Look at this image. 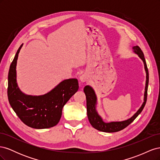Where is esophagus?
<instances>
[{"label": "esophagus", "instance_id": "34e87169", "mask_svg": "<svg viewBox=\"0 0 160 160\" xmlns=\"http://www.w3.org/2000/svg\"><path fill=\"white\" fill-rule=\"evenodd\" d=\"M88 79V75H87V74H85V73L81 75L79 77V80H80V81L81 82V83H84V82L87 81Z\"/></svg>", "mask_w": 160, "mask_h": 160}]
</instances>
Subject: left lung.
Instances as JSON below:
<instances>
[{"instance_id": "obj_1", "label": "left lung", "mask_w": 160, "mask_h": 160, "mask_svg": "<svg viewBox=\"0 0 160 160\" xmlns=\"http://www.w3.org/2000/svg\"><path fill=\"white\" fill-rule=\"evenodd\" d=\"M133 52L138 55V57L141 59L144 64V68L146 72V87H145V92H144V99L143 103H142L140 108L138 110L132 118L129 119L122 121V122H111L109 123L104 122L101 116L98 114V111L96 110V105H97V96L95 93L93 89L89 85H86L84 88V93L86 96L87 100V112H88V117L89 119L91 125L95 129H98L100 132H108V133H113L117 132L123 129L127 126L133 122V120L136 118L142 112L145 105L146 103L147 96H148V88L149 83V72L147 64L145 59L144 55L141 50V49L138 46H134L132 47Z\"/></svg>"}]
</instances>
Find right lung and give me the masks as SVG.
Wrapping results in <instances>:
<instances>
[{
  "instance_id": "add662e5",
  "label": "right lung",
  "mask_w": 160,
  "mask_h": 160,
  "mask_svg": "<svg viewBox=\"0 0 160 160\" xmlns=\"http://www.w3.org/2000/svg\"><path fill=\"white\" fill-rule=\"evenodd\" d=\"M22 44L11 62L8 75V99L18 117L27 126L35 129L50 128L59 123L62 109L79 89L77 79L61 81L49 93L42 95L23 93L17 82V62Z\"/></svg>"
}]
</instances>
